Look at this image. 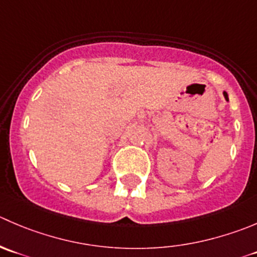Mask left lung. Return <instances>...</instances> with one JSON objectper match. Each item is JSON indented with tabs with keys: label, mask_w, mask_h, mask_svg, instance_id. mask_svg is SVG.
Instances as JSON below:
<instances>
[{
	"label": "left lung",
	"mask_w": 257,
	"mask_h": 257,
	"mask_svg": "<svg viewBox=\"0 0 257 257\" xmlns=\"http://www.w3.org/2000/svg\"><path fill=\"white\" fill-rule=\"evenodd\" d=\"M223 96H225V99H226V100L228 101V95H227V93H226V91H223Z\"/></svg>",
	"instance_id": "1"
}]
</instances>
